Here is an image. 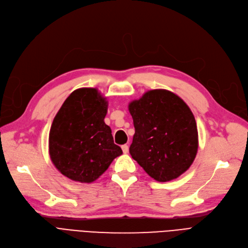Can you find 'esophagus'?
I'll use <instances>...</instances> for the list:
<instances>
[{
    "label": "esophagus",
    "instance_id": "1",
    "mask_svg": "<svg viewBox=\"0 0 248 248\" xmlns=\"http://www.w3.org/2000/svg\"><path fill=\"white\" fill-rule=\"evenodd\" d=\"M121 147H122V150H123V152H124V153H127V152H128V150H129V146H128L127 144H124V145H122Z\"/></svg>",
    "mask_w": 248,
    "mask_h": 248
}]
</instances>
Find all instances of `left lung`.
<instances>
[{"label":"left lung","mask_w":248,"mask_h":248,"mask_svg":"<svg viewBox=\"0 0 248 248\" xmlns=\"http://www.w3.org/2000/svg\"><path fill=\"white\" fill-rule=\"evenodd\" d=\"M135 134L129 152L157 182L179 178L198 151V130L188 106L168 90H151L128 106Z\"/></svg>","instance_id":"8db88e82"}]
</instances>
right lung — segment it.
<instances>
[{"label":"right lung","mask_w":248,"mask_h":248,"mask_svg":"<svg viewBox=\"0 0 248 248\" xmlns=\"http://www.w3.org/2000/svg\"><path fill=\"white\" fill-rule=\"evenodd\" d=\"M108 102L97 89L74 91L55 115L49 131V155L66 178L96 181L122 155L111 128L104 122Z\"/></svg>","instance_id":"right-lung-1"}]
</instances>
